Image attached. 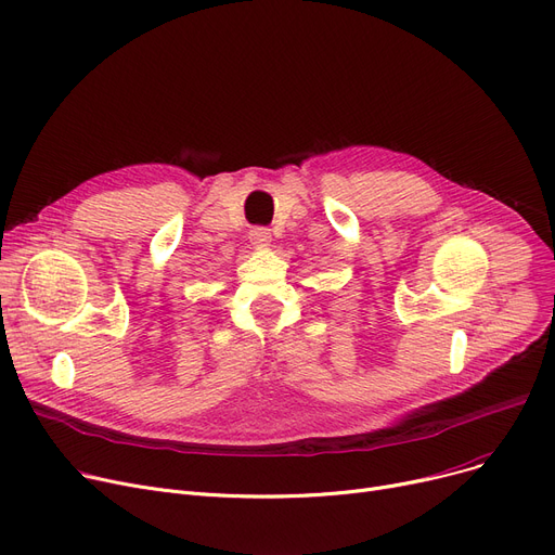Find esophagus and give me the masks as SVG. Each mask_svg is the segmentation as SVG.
Returning <instances> with one entry per match:
<instances>
[{
	"label": "esophagus",
	"mask_w": 555,
	"mask_h": 555,
	"mask_svg": "<svg viewBox=\"0 0 555 555\" xmlns=\"http://www.w3.org/2000/svg\"><path fill=\"white\" fill-rule=\"evenodd\" d=\"M249 241H251V245H256V247H268L270 241H272V233H270V229H266V227H254V229L249 231Z\"/></svg>",
	"instance_id": "1"
}]
</instances>
